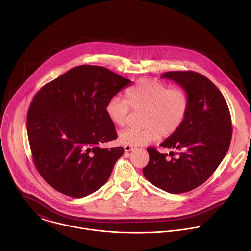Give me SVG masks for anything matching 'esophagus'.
I'll return each instance as SVG.
<instances>
[{"instance_id": "obj_1", "label": "esophagus", "mask_w": 251, "mask_h": 251, "mask_svg": "<svg viewBox=\"0 0 251 251\" xmlns=\"http://www.w3.org/2000/svg\"><path fill=\"white\" fill-rule=\"evenodd\" d=\"M124 149H125L126 151H130L133 150V146H131V145H126V146L124 147Z\"/></svg>"}]
</instances>
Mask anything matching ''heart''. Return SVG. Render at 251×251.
<instances>
[{"mask_svg": "<svg viewBox=\"0 0 251 251\" xmlns=\"http://www.w3.org/2000/svg\"><path fill=\"white\" fill-rule=\"evenodd\" d=\"M125 99L112 98L105 106L108 119L118 126H124L130 108L144 110L141 128H126L119 133L124 145L139 146L155 141L162 136L176 133L186 118L189 99L180 87H169L165 83L141 79L125 93Z\"/></svg>", "mask_w": 251, "mask_h": 251, "instance_id": "obj_1", "label": "heart"}]
</instances>
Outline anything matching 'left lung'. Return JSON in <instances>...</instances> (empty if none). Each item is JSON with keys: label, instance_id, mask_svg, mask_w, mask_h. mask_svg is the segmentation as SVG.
I'll return each instance as SVG.
<instances>
[{"label": "left lung", "instance_id": "8db88e82", "mask_svg": "<svg viewBox=\"0 0 251 251\" xmlns=\"http://www.w3.org/2000/svg\"><path fill=\"white\" fill-rule=\"evenodd\" d=\"M161 78L175 81L185 90L189 108L179 130L160 144L178 150L167 158L154 147L147 148L149 163L145 178L169 193L190 191L209 179L228 151L232 138L231 115L227 102L206 76L191 72H168Z\"/></svg>", "mask_w": 251, "mask_h": 251}]
</instances>
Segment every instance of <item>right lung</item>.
Segmentation results:
<instances>
[{
	"label": "right lung",
	"instance_id": "obj_1",
	"mask_svg": "<svg viewBox=\"0 0 251 251\" xmlns=\"http://www.w3.org/2000/svg\"><path fill=\"white\" fill-rule=\"evenodd\" d=\"M131 81L103 67H75L45 84L33 99L27 132L36 169L57 191L87 196L109 179L123 147L100 148L117 139L108 101Z\"/></svg>",
	"mask_w": 251,
	"mask_h": 251
}]
</instances>
